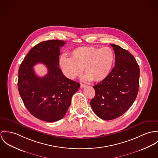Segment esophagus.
I'll return each mask as SVG.
<instances>
[{
    "mask_svg": "<svg viewBox=\"0 0 158 158\" xmlns=\"http://www.w3.org/2000/svg\"><path fill=\"white\" fill-rule=\"evenodd\" d=\"M87 85L85 84H81V88H84V87H85Z\"/></svg>",
    "mask_w": 158,
    "mask_h": 158,
    "instance_id": "obj_1",
    "label": "esophagus"
}]
</instances>
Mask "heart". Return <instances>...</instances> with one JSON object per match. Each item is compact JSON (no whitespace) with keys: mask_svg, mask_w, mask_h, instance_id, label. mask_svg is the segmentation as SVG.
I'll list each match as a JSON object with an SVG mask.
<instances>
[{"mask_svg":"<svg viewBox=\"0 0 158 158\" xmlns=\"http://www.w3.org/2000/svg\"><path fill=\"white\" fill-rule=\"evenodd\" d=\"M114 61V54L108 47L101 48L81 47L74 50L71 53L70 58L62 56L59 63L69 79L76 78L84 69L86 80L99 82L108 76Z\"/></svg>","mask_w":158,"mask_h":158,"instance_id":"heart-1","label":"heart"}]
</instances>
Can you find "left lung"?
Wrapping results in <instances>:
<instances>
[{"label":"left lung","instance_id":"obj_1","mask_svg":"<svg viewBox=\"0 0 158 158\" xmlns=\"http://www.w3.org/2000/svg\"><path fill=\"white\" fill-rule=\"evenodd\" d=\"M115 53L114 67L108 76L94 85L90 105L95 114L109 121L122 116L135 102L139 90V67L134 56L121 47L110 44Z\"/></svg>","mask_w":158,"mask_h":158}]
</instances>
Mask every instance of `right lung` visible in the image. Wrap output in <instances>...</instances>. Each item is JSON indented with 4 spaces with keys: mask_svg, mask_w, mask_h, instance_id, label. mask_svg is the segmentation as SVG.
I'll use <instances>...</instances> for the list:
<instances>
[{
    "mask_svg": "<svg viewBox=\"0 0 158 158\" xmlns=\"http://www.w3.org/2000/svg\"><path fill=\"white\" fill-rule=\"evenodd\" d=\"M60 40H49L35 45L25 57L18 74V89L27 110L36 118L53 123L61 119L68 110L73 95L80 84L66 77L59 67L60 48L65 44ZM44 64L48 73L38 77L34 66Z\"/></svg>",
    "mask_w": 158,
    "mask_h": 158,
    "instance_id": "add662e5",
    "label": "right lung"
}]
</instances>
